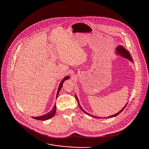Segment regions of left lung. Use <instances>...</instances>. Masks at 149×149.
Listing matches in <instances>:
<instances>
[{"instance_id":"obj_1","label":"left lung","mask_w":149,"mask_h":149,"mask_svg":"<svg viewBox=\"0 0 149 149\" xmlns=\"http://www.w3.org/2000/svg\"><path fill=\"white\" fill-rule=\"evenodd\" d=\"M116 51H117V54H120V55H121L122 56H123V57H125L126 58H127L128 60H129L130 61H133V60H132V57H131V56H130V54H129V53L126 50V49L123 47V46H122V45H119V46H118V47H117V48H116ZM75 97H76V99H77V101H78V105H79V108H81V109L85 113H86V114H87V115H90L89 113H86L85 111H84V109L81 107V106H80V105H79V101H78V98H77V96H76V95H75ZM126 105H127V104H126V105L122 109V110H120L119 112H118L117 113H116V114H115V115H112V116H109L108 117V118H112V117H115V116H117V115H118L119 113H120L123 110H124V109L126 108ZM92 117H93V118H100V117H96V116H92ZM106 118H107V117H106Z\"/></svg>"}]
</instances>
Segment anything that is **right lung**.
I'll return each instance as SVG.
<instances>
[{
  "label": "right lung",
  "instance_id": "1",
  "mask_svg": "<svg viewBox=\"0 0 149 149\" xmlns=\"http://www.w3.org/2000/svg\"><path fill=\"white\" fill-rule=\"evenodd\" d=\"M69 78V77L67 76V77H65L63 79V81H61V82L60 83V85H59V87H58V91H57V97L59 93V92L60 91V89H61V87H62V85L63 84V82H64L65 80L66 79H68ZM56 106L55 105L54 107L53 108V109L49 112H48L47 114L45 115H43V116H38V117H33V119H37V120H47V119H49L52 118V117H53L55 114H56Z\"/></svg>",
  "mask_w": 149,
  "mask_h": 149
}]
</instances>
